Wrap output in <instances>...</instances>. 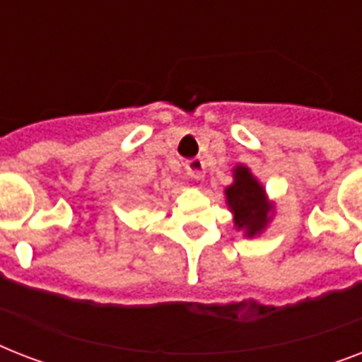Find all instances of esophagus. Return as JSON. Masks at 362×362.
I'll return each mask as SVG.
<instances>
[{"mask_svg": "<svg viewBox=\"0 0 362 362\" xmlns=\"http://www.w3.org/2000/svg\"><path fill=\"white\" fill-rule=\"evenodd\" d=\"M186 170H187V175L193 176L195 180H203L204 178V161L201 158L189 159V161L186 163Z\"/></svg>", "mask_w": 362, "mask_h": 362, "instance_id": "34e87169", "label": "esophagus"}]
</instances>
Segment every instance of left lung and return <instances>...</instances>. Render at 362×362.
I'll use <instances>...</instances> for the list:
<instances>
[{
	"label": "left lung",
	"mask_w": 362,
	"mask_h": 362,
	"mask_svg": "<svg viewBox=\"0 0 362 362\" xmlns=\"http://www.w3.org/2000/svg\"><path fill=\"white\" fill-rule=\"evenodd\" d=\"M226 203L233 214L235 229L246 238L259 237L276 214L274 201H270L267 189L257 176L246 165L233 167V184L226 187Z\"/></svg>",
	"instance_id": "1"
}]
</instances>
